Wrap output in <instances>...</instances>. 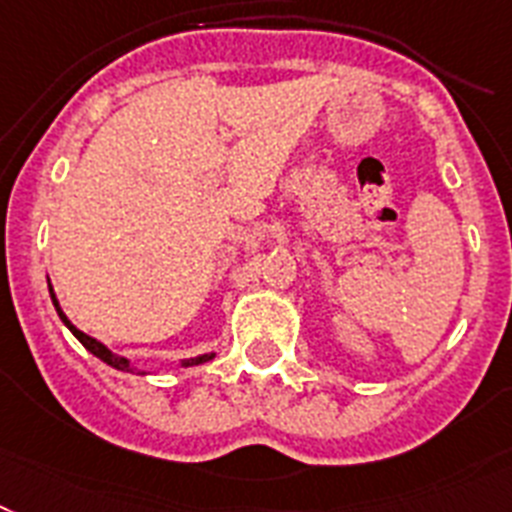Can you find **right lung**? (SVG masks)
Segmentation results:
<instances>
[{"mask_svg": "<svg viewBox=\"0 0 512 512\" xmlns=\"http://www.w3.org/2000/svg\"><path fill=\"white\" fill-rule=\"evenodd\" d=\"M49 294H51V302H54V307H57V315L62 317V322H64V325H67V328H70V333H72V336H75L77 341L83 343V346H85V349L90 351V354H93V356H98V359H101V362H106V364H109V367H114V369H122V372H132V364H130V359H124V356H119V354H114V351H109V349H106V346H103L101 341H96V338L85 336L83 330H77L75 325H72V322L67 320V315H64V312H62V307H59V302H57V294H54V289H51V283H49ZM213 356H216V354H200V356H195V359H184V362H182V367H197V364H205V362H210V359H213Z\"/></svg>", "mask_w": 512, "mask_h": 512, "instance_id": "add662e5", "label": "right lung"}]
</instances>
